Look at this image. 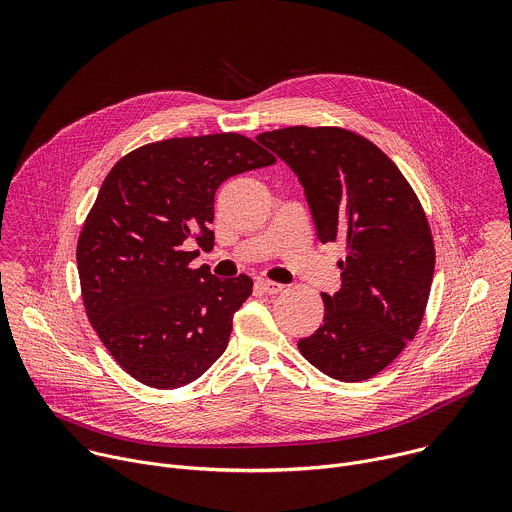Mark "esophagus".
Returning a JSON list of instances; mask_svg holds the SVG:
<instances>
[{
    "label": "esophagus",
    "instance_id": "1",
    "mask_svg": "<svg viewBox=\"0 0 512 512\" xmlns=\"http://www.w3.org/2000/svg\"><path fill=\"white\" fill-rule=\"evenodd\" d=\"M257 287H259L261 291H265V294H269V296L279 294V291L283 289V285H281V283L271 281V279H257Z\"/></svg>",
    "mask_w": 512,
    "mask_h": 512
}]
</instances>
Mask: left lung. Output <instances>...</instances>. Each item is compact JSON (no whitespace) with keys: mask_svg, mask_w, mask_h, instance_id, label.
Returning <instances> with one entry per match:
<instances>
[{"mask_svg":"<svg viewBox=\"0 0 512 512\" xmlns=\"http://www.w3.org/2000/svg\"><path fill=\"white\" fill-rule=\"evenodd\" d=\"M257 139L298 174L318 239L344 243L342 285L322 294L324 322L298 348L336 381H367L421 326L435 267L425 210L395 162L354 131L296 125Z\"/></svg>","mask_w":512,"mask_h":512,"instance_id":"8db88e82","label":"left lung"}]
</instances>
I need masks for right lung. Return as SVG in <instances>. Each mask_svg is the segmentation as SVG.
<instances>
[{
  "instance_id": "obj_1",
  "label": "right lung",
  "mask_w": 512,
  "mask_h": 512,
  "mask_svg": "<svg viewBox=\"0 0 512 512\" xmlns=\"http://www.w3.org/2000/svg\"><path fill=\"white\" fill-rule=\"evenodd\" d=\"M275 164L241 133L172 137L123 156L107 174L77 243L83 304L97 336L135 381L178 389L229 344L253 279L194 269L214 243V192L227 178Z\"/></svg>"
}]
</instances>
